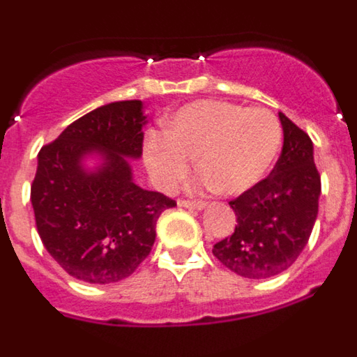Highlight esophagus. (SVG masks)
Instances as JSON below:
<instances>
[{
	"mask_svg": "<svg viewBox=\"0 0 357 357\" xmlns=\"http://www.w3.org/2000/svg\"><path fill=\"white\" fill-rule=\"evenodd\" d=\"M178 206L188 207V209L202 211L204 207H206V204H204V202H193V200H178Z\"/></svg>",
	"mask_w": 357,
	"mask_h": 357,
	"instance_id": "1",
	"label": "esophagus"
}]
</instances>
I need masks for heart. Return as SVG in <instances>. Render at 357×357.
<instances>
[{
	"mask_svg": "<svg viewBox=\"0 0 357 357\" xmlns=\"http://www.w3.org/2000/svg\"><path fill=\"white\" fill-rule=\"evenodd\" d=\"M164 135L144 141V162L164 188H176L198 157L197 185L225 197L248 193L273 168L282 130L268 109L198 100L166 118Z\"/></svg>",
	"mask_w": 357,
	"mask_h": 357,
	"instance_id": "heart-1",
	"label": "heart"
}]
</instances>
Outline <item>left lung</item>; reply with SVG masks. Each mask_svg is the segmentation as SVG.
I'll list each match as a JSON object with an SVG mask.
<instances>
[{
  "mask_svg": "<svg viewBox=\"0 0 357 357\" xmlns=\"http://www.w3.org/2000/svg\"><path fill=\"white\" fill-rule=\"evenodd\" d=\"M284 144L275 168L252 191L230 200L238 225L213 254L245 279H268L288 270L307 245L321 191L313 141L279 112Z\"/></svg>",
  "mask_w": 357,
  "mask_h": 357,
  "instance_id": "obj_1",
  "label": "left lung"
}]
</instances>
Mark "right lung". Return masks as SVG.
Returning <instances> with one entry per match:
<instances>
[{
    "label": "right lung",
    "instance_id": "1",
    "mask_svg": "<svg viewBox=\"0 0 357 357\" xmlns=\"http://www.w3.org/2000/svg\"><path fill=\"white\" fill-rule=\"evenodd\" d=\"M141 100L114 102L73 121L37 155L31 206L44 248L71 277L91 284L127 279L150 255L162 211L176 202L139 188L127 159L143 153ZM91 153L102 162L87 172Z\"/></svg>",
    "mask_w": 357,
    "mask_h": 357
}]
</instances>
